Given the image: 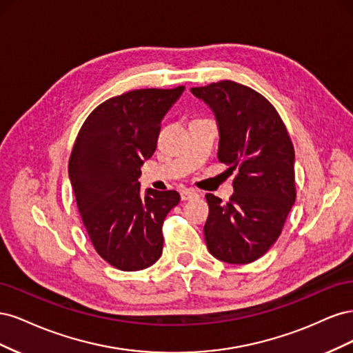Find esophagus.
<instances>
[{
    "label": "esophagus",
    "mask_w": 353,
    "mask_h": 353,
    "mask_svg": "<svg viewBox=\"0 0 353 353\" xmlns=\"http://www.w3.org/2000/svg\"><path fill=\"white\" fill-rule=\"evenodd\" d=\"M197 196H199V193L194 190H183V191H181V199H183V200H191V199H194Z\"/></svg>",
    "instance_id": "1"
}]
</instances>
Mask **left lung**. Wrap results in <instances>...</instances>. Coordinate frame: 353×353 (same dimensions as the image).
Segmentation results:
<instances>
[{"mask_svg": "<svg viewBox=\"0 0 353 353\" xmlns=\"http://www.w3.org/2000/svg\"><path fill=\"white\" fill-rule=\"evenodd\" d=\"M191 92L215 114L219 162L239 170L225 205L206 194V245L222 262L250 263L280 237L296 200L292 140L274 105L245 85L221 81Z\"/></svg>", "mask_w": 353, "mask_h": 353, "instance_id": "1", "label": "left lung"}]
</instances>
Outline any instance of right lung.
Returning a JSON list of instances; mask_svg holds the SVG:
<instances>
[{
	"label": "right lung",
	"instance_id": "add662e5",
	"mask_svg": "<svg viewBox=\"0 0 353 353\" xmlns=\"http://www.w3.org/2000/svg\"><path fill=\"white\" fill-rule=\"evenodd\" d=\"M135 90L100 104L83 122L69 178L94 249L121 271H140L162 256V225L179 203L174 190L147 188L138 178L156 150L160 122L184 92Z\"/></svg>",
	"mask_w": 353,
	"mask_h": 353
}]
</instances>
